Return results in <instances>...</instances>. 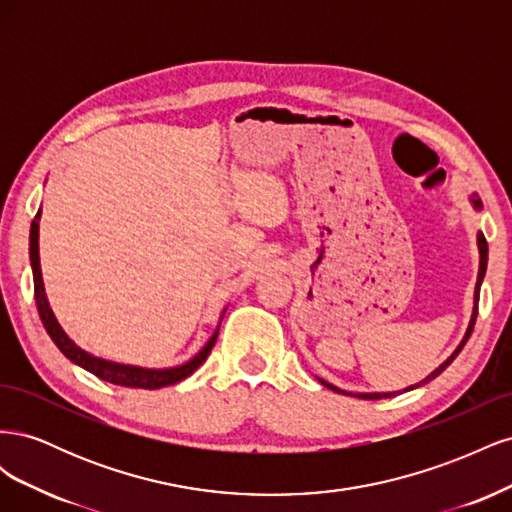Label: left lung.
<instances>
[{"label": "left lung", "mask_w": 512, "mask_h": 512, "mask_svg": "<svg viewBox=\"0 0 512 512\" xmlns=\"http://www.w3.org/2000/svg\"><path fill=\"white\" fill-rule=\"evenodd\" d=\"M480 198H474V207L476 209H480ZM478 250H480V271H478V282H476V292H474V297H476V303H478V297H480V284H483V277H485V271H487V252H489V247H487V239H485V235L483 232H478ZM476 316H478V305H474V314H472V320H470V327H468V331H466V337H463V342L459 344V348L451 354V359H446L436 371H433V374H429L423 382H418L416 386H421V384H425V382H429V380H433L436 376H440L442 371L451 365L453 361H455V356L461 352V348L466 346V342L470 339V335H472V329H474V324H476ZM324 386H327V389H331V391H337V393H344V391H339L337 386H333V384H329V382H324V380H320ZM414 386H410L408 391H412ZM361 399H382V397H395V393H361L359 395Z\"/></svg>", "instance_id": "left-lung-1"}]
</instances>
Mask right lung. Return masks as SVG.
I'll list each match as a JSON object with an SVG mask.
<instances>
[{
  "mask_svg": "<svg viewBox=\"0 0 512 512\" xmlns=\"http://www.w3.org/2000/svg\"><path fill=\"white\" fill-rule=\"evenodd\" d=\"M38 220H40V211L36 213V218L32 222V230H29V260H32V271H34V297H36V307H38V314H40V320L44 324L46 333L51 335L55 346L64 352V356H68L72 363L91 371V374L98 376L100 380H106V382L117 384V386H128V389H149V391L177 384L183 378L194 374V371L203 365V361L207 359L213 344H215V339H218V333L209 339L207 346L200 350L192 361H188L181 367H173V369H141V367H132V365L102 361L76 346L72 339L64 333V329L59 327L53 312H51V307H49V301H46L42 273H40V256H38Z\"/></svg>",
  "mask_w": 512,
  "mask_h": 512,
  "instance_id": "right-lung-1",
  "label": "right lung"
}]
</instances>
